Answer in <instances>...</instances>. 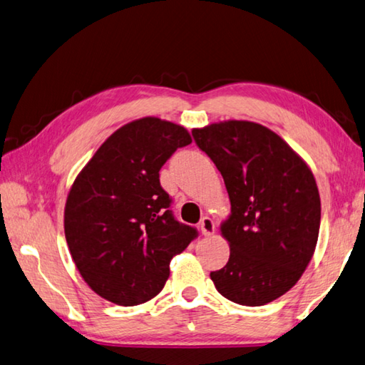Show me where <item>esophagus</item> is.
Masks as SVG:
<instances>
[{"instance_id":"34e87169","label":"esophagus","mask_w":365,"mask_h":365,"mask_svg":"<svg viewBox=\"0 0 365 365\" xmlns=\"http://www.w3.org/2000/svg\"><path fill=\"white\" fill-rule=\"evenodd\" d=\"M200 232L203 233L205 237H208V235H212V233L216 232V225H215V221H212L211 217H203L202 221H200Z\"/></svg>"}]
</instances>
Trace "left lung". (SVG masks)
Masks as SVG:
<instances>
[{"label":"left lung","instance_id":"1","mask_svg":"<svg viewBox=\"0 0 365 365\" xmlns=\"http://www.w3.org/2000/svg\"><path fill=\"white\" fill-rule=\"evenodd\" d=\"M224 178L230 215L221 235L229 262L211 279L238 305L281 297L310 264L319 235L321 198L310 167L260 123L224 120L192 130Z\"/></svg>","mask_w":365,"mask_h":365}]
</instances>
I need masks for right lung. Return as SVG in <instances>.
<instances>
[{"label": "right lung", "mask_w": 365, "mask_h": 365, "mask_svg": "<svg viewBox=\"0 0 365 365\" xmlns=\"http://www.w3.org/2000/svg\"><path fill=\"white\" fill-rule=\"evenodd\" d=\"M192 143L170 120L143 118L115 130L79 171L65 205V237L88 287L115 305L154 299L170 262L197 237L171 215L159 171Z\"/></svg>", "instance_id": "add662e5"}]
</instances>
